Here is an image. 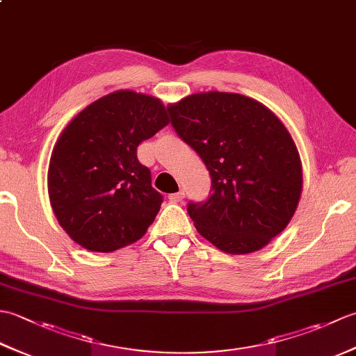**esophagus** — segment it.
<instances>
[{"label":"esophagus","mask_w":356,"mask_h":356,"mask_svg":"<svg viewBox=\"0 0 356 356\" xmlns=\"http://www.w3.org/2000/svg\"><path fill=\"white\" fill-rule=\"evenodd\" d=\"M168 199H170V202H172V203H179V202H182V200L185 199V191L172 193V194H170V195H168Z\"/></svg>","instance_id":"1"}]
</instances>
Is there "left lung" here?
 I'll use <instances>...</instances> for the list:
<instances>
[{"label": "left lung", "instance_id": "1", "mask_svg": "<svg viewBox=\"0 0 356 356\" xmlns=\"http://www.w3.org/2000/svg\"><path fill=\"white\" fill-rule=\"evenodd\" d=\"M168 111L211 174L209 199L188 205L195 229L226 254L266 246L289 225L303 191L300 153L284 124L238 93H194Z\"/></svg>", "mask_w": 356, "mask_h": 356}]
</instances>
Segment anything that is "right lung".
Segmentation results:
<instances>
[{
  "label": "right lung",
  "mask_w": 356,
  "mask_h": 356,
  "mask_svg": "<svg viewBox=\"0 0 356 356\" xmlns=\"http://www.w3.org/2000/svg\"><path fill=\"white\" fill-rule=\"evenodd\" d=\"M170 124L161 99L118 90L74 116L51 151L47 188L69 237L92 252H113L145 236L162 205L138 147Z\"/></svg>",
  "instance_id": "add662e5"
}]
</instances>
